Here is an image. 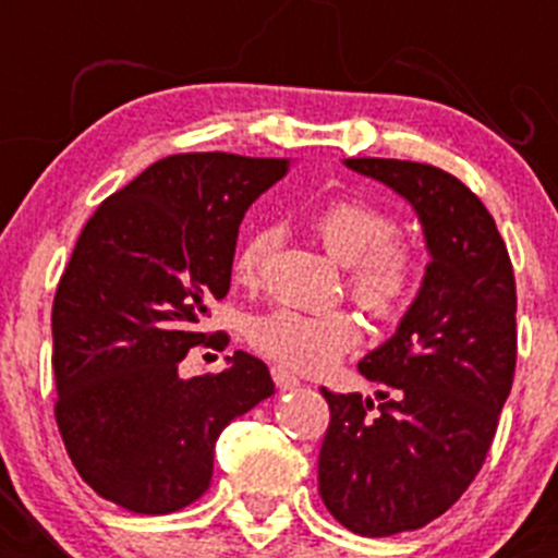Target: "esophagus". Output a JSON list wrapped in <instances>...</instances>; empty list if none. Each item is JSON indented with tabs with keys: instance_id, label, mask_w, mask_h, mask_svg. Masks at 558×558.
Instances as JSON below:
<instances>
[{
	"instance_id": "esophagus-1",
	"label": "esophagus",
	"mask_w": 558,
	"mask_h": 558,
	"mask_svg": "<svg viewBox=\"0 0 558 558\" xmlns=\"http://www.w3.org/2000/svg\"><path fill=\"white\" fill-rule=\"evenodd\" d=\"M272 380L280 391H291V388L300 386V378H296V375H291L286 367H272Z\"/></svg>"
}]
</instances>
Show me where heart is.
Wrapping results in <instances>:
<instances>
[{"label":"heart","instance_id":"b5f03b06","mask_svg":"<svg viewBox=\"0 0 558 558\" xmlns=\"http://www.w3.org/2000/svg\"><path fill=\"white\" fill-rule=\"evenodd\" d=\"M305 227L320 247L345 267L353 300L375 318H397L410 307L421 286V256L413 243L397 238V223L380 207L362 199H331L315 207ZM269 247L267 229H256L232 256V278L253 283ZM247 340L280 367L318 373L359 342V324L348 311L302 313L291 307L258 315Z\"/></svg>","mask_w":558,"mask_h":558}]
</instances>
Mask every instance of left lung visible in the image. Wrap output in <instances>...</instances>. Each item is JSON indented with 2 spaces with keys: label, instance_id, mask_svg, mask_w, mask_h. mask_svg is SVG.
<instances>
[{
  "label": "left lung",
  "instance_id": "left-lung-1",
  "mask_svg": "<svg viewBox=\"0 0 558 558\" xmlns=\"http://www.w3.org/2000/svg\"><path fill=\"white\" fill-rule=\"evenodd\" d=\"M397 191L424 229L429 264L397 331L359 362L388 386L331 393L320 442L326 510L362 537L421 529L466 492L486 461L515 373V280L483 202L453 174L399 159H345Z\"/></svg>",
  "mask_w": 558,
  "mask_h": 558
}]
</instances>
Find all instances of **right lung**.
I'll return each mask as SVG.
<instances>
[{"mask_svg":"<svg viewBox=\"0 0 558 558\" xmlns=\"http://www.w3.org/2000/svg\"><path fill=\"white\" fill-rule=\"evenodd\" d=\"M289 159L178 154L97 207L53 300L56 421L83 481L118 508L165 515L207 492L229 421L272 397L262 359L227 356L218 375L180 378L189 348L232 283L247 207Z\"/></svg>","mask_w":558,"mask_h":558,"instance_id":"right-lung-1","label":"right lung"}]
</instances>
